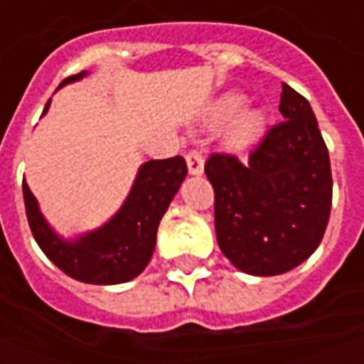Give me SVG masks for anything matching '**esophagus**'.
<instances>
[{"label": "esophagus", "mask_w": 364, "mask_h": 364, "mask_svg": "<svg viewBox=\"0 0 364 364\" xmlns=\"http://www.w3.org/2000/svg\"><path fill=\"white\" fill-rule=\"evenodd\" d=\"M187 167H189V173L191 175H200L205 171V158H203V154L197 150H189L187 151Z\"/></svg>", "instance_id": "1"}]
</instances>
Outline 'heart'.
Masks as SVG:
<instances>
[{
  "label": "heart",
  "instance_id": "1",
  "mask_svg": "<svg viewBox=\"0 0 364 364\" xmlns=\"http://www.w3.org/2000/svg\"><path fill=\"white\" fill-rule=\"evenodd\" d=\"M245 105L244 95L240 93H228L214 105L210 112V124L213 127H224L232 122V138L237 144H250L257 140L263 134L265 128V117L259 111H242Z\"/></svg>",
  "mask_w": 364,
  "mask_h": 364
}]
</instances>
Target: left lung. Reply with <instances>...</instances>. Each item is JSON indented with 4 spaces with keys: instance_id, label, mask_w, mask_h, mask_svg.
I'll list each match as a JSON object with an SVG mask.
<instances>
[{
    "instance_id": "left-lung-1",
    "label": "left lung",
    "mask_w": 364,
    "mask_h": 364,
    "mask_svg": "<svg viewBox=\"0 0 364 364\" xmlns=\"http://www.w3.org/2000/svg\"><path fill=\"white\" fill-rule=\"evenodd\" d=\"M274 124L242 164L210 154L214 228L222 253L247 274L273 277L298 267L320 245L331 210L328 146L308 99L282 83Z\"/></svg>"
}]
</instances>
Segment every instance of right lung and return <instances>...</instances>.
<instances>
[{"mask_svg":"<svg viewBox=\"0 0 364 364\" xmlns=\"http://www.w3.org/2000/svg\"><path fill=\"white\" fill-rule=\"evenodd\" d=\"M85 72L70 75L58 87L82 80ZM44 107L43 114L48 111ZM187 175L181 156L146 161L136 175L124 205L101 228L68 242L44 220L35 195L23 179L27 220L44 255L68 277L90 284H119L132 281L150 263L161 216Z\"/></svg>","mask_w":364,"mask_h":364,"instance_id":"1","label":"right lung"}]
</instances>
